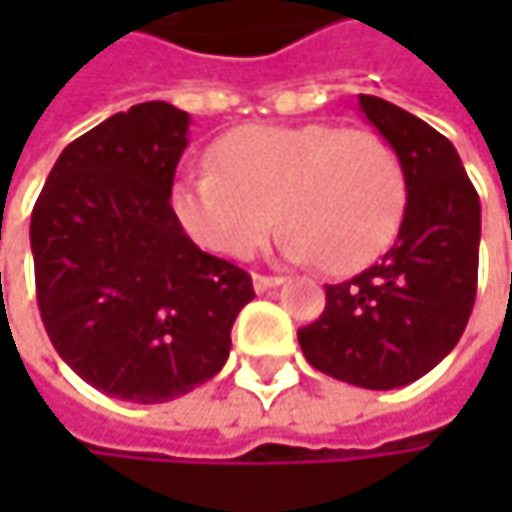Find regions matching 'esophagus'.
<instances>
[{
  "instance_id": "obj_1",
  "label": "esophagus",
  "mask_w": 512,
  "mask_h": 512,
  "mask_svg": "<svg viewBox=\"0 0 512 512\" xmlns=\"http://www.w3.org/2000/svg\"><path fill=\"white\" fill-rule=\"evenodd\" d=\"M284 278H278V275H260V272H255L252 275V284H255L257 293H263V290H272V287H278Z\"/></svg>"
}]
</instances>
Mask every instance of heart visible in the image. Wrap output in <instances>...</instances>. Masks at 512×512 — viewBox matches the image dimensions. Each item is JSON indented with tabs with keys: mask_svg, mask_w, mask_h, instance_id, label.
<instances>
[{
	"mask_svg": "<svg viewBox=\"0 0 512 512\" xmlns=\"http://www.w3.org/2000/svg\"><path fill=\"white\" fill-rule=\"evenodd\" d=\"M210 162L174 183L171 210L213 255H255L281 222L287 257L356 272L394 243L406 213L403 159L373 130L255 124L222 136Z\"/></svg>",
	"mask_w": 512,
	"mask_h": 512,
	"instance_id": "1",
	"label": "heart"
}]
</instances>
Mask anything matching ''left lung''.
<instances>
[{"instance_id": "left-lung-1", "label": "left lung", "mask_w": 512, "mask_h": 512, "mask_svg": "<svg viewBox=\"0 0 512 512\" xmlns=\"http://www.w3.org/2000/svg\"><path fill=\"white\" fill-rule=\"evenodd\" d=\"M358 106L403 159L406 213L379 263L326 287V311L299 329V347L332 379L388 391L430 373L465 332L477 296L480 198L442 133L370 94H358Z\"/></svg>"}]
</instances>
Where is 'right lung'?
<instances>
[{"mask_svg":"<svg viewBox=\"0 0 512 512\" xmlns=\"http://www.w3.org/2000/svg\"><path fill=\"white\" fill-rule=\"evenodd\" d=\"M189 115L151 100L55 159L32 210L35 290L55 353L97 391L165 403L213 379L252 275L201 252L171 210Z\"/></svg>","mask_w":512,"mask_h":512,"instance_id":"add662e5","label":"right lung"}]
</instances>
